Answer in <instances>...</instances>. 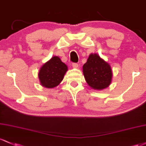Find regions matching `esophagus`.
Wrapping results in <instances>:
<instances>
[{"label": "esophagus", "mask_w": 146, "mask_h": 146, "mask_svg": "<svg viewBox=\"0 0 146 146\" xmlns=\"http://www.w3.org/2000/svg\"><path fill=\"white\" fill-rule=\"evenodd\" d=\"M78 64L77 63H73L72 64V66L73 67V68H78Z\"/></svg>", "instance_id": "1"}]
</instances>
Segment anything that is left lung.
<instances>
[{"mask_svg": "<svg viewBox=\"0 0 146 146\" xmlns=\"http://www.w3.org/2000/svg\"><path fill=\"white\" fill-rule=\"evenodd\" d=\"M83 74L87 84L94 89H103L110 84L112 72L110 64L97 54H91L83 65Z\"/></svg>", "mask_w": 146, "mask_h": 146, "instance_id": "left-lung-1", "label": "left lung"}]
</instances>
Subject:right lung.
<instances>
[{
	"label": "right lung",
	"mask_w": 146,
	"mask_h": 146,
	"mask_svg": "<svg viewBox=\"0 0 146 146\" xmlns=\"http://www.w3.org/2000/svg\"><path fill=\"white\" fill-rule=\"evenodd\" d=\"M68 67L58 57H53L42 66L39 72V79L43 86L53 88L63 80Z\"/></svg>",
	"instance_id": "obj_1"
}]
</instances>
